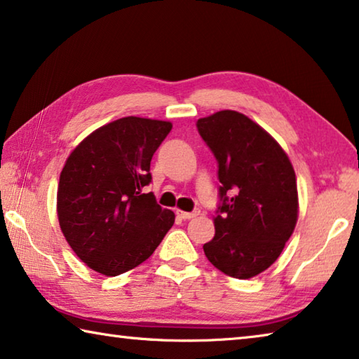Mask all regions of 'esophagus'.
<instances>
[{
    "instance_id": "esophagus-1",
    "label": "esophagus",
    "mask_w": 359,
    "mask_h": 359,
    "mask_svg": "<svg viewBox=\"0 0 359 359\" xmlns=\"http://www.w3.org/2000/svg\"><path fill=\"white\" fill-rule=\"evenodd\" d=\"M175 214H177V217H180L182 220H191V218L198 217L199 215V210H193V212H184V210H175Z\"/></svg>"
}]
</instances>
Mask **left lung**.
<instances>
[{"label": "left lung", "instance_id": "obj_1", "mask_svg": "<svg viewBox=\"0 0 359 359\" xmlns=\"http://www.w3.org/2000/svg\"><path fill=\"white\" fill-rule=\"evenodd\" d=\"M196 126L218 163L222 184L215 236L204 253L223 274L255 277L280 257L294 231V169L276 139L244 114L220 111Z\"/></svg>", "mask_w": 359, "mask_h": 359}]
</instances>
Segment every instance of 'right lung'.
I'll use <instances>...</instances> for the list:
<instances>
[{
  "label": "right lung",
  "mask_w": 359,
  "mask_h": 359,
  "mask_svg": "<svg viewBox=\"0 0 359 359\" xmlns=\"http://www.w3.org/2000/svg\"><path fill=\"white\" fill-rule=\"evenodd\" d=\"M171 121L123 117L71 151L60 174L58 222L72 250L109 277L144 263L174 224V212L142 188Z\"/></svg>",
  "instance_id": "add662e5"
}]
</instances>
